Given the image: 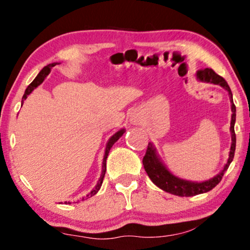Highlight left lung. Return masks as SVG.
<instances>
[{
	"mask_svg": "<svg viewBox=\"0 0 250 250\" xmlns=\"http://www.w3.org/2000/svg\"><path fill=\"white\" fill-rule=\"evenodd\" d=\"M198 80L204 81V83H211L214 85H220L222 88H225L229 94L230 104H231V120H230V134H231V146L229 151V157L224 169L221 172H219L213 178L205 180V182H190V180L180 179L176 177L174 174L170 172L167 169V167L162 163L161 158L158 157L157 152H156L155 146L152 143L148 144V149H146V155L143 157V165L144 170L148 173L149 178L152 180V183L156 186L165 192H169L171 194L179 195V197H192V195H197L200 193H205V192L211 191L219 183L221 182L222 176L226 172V170L229 167L234 158V152H235V146H236V136L235 131H234V125H235V117H236V108L233 102V94L228 86L227 81L224 78L216 74L212 68H205V70H200L197 72Z\"/></svg>",
	"mask_w": 250,
	"mask_h": 250,
	"instance_id": "8db88e82",
	"label": "left lung"
}]
</instances>
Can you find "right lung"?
<instances>
[{"label":"right lung","instance_id":"obj_1","mask_svg":"<svg viewBox=\"0 0 250 250\" xmlns=\"http://www.w3.org/2000/svg\"><path fill=\"white\" fill-rule=\"evenodd\" d=\"M57 64H58V62H52V64H49V65H46L45 66V67H43V70H42L41 72H39L38 73V76L35 78L34 79V81H32L31 83H30V85L28 86V88L25 89V93H24V95H23V99H22V104H23V101L25 100L26 98H28V95L30 94V93H31L32 91H34L35 88H37V87L41 85L42 83H43V81L45 80V78H46L47 76H49V73L51 72V68L53 67V66H56ZM125 129H121V130H119L117 131V133H115L113 135L112 137L109 138V141H108V143H107V146H106V150H104V161H102V172H101V176H100V178H99V182H98V184L95 185V188H93V190L89 192L88 194L86 195L85 198H89V197H93V195L94 194H96L98 193V191L100 190V188H101V185H102V182H104V173H106V161H107V157H108V154H109V150H110V148H112L113 146V144L116 142L117 140H119L120 137L122 136L123 134H125ZM85 198H81L80 200H85ZM79 201V200H78ZM65 204H71L70 201H65Z\"/></svg>","mask_w":250,"mask_h":250}]
</instances>
